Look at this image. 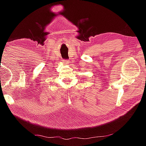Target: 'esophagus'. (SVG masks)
Listing matches in <instances>:
<instances>
[{
  "mask_svg": "<svg viewBox=\"0 0 146 146\" xmlns=\"http://www.w3.org/2000/svg\"><path fill=\"white\" fill-rule=\"evenodd\" d=\"M64 63H65V64H69V63H70V61H69L68 60H64Z\"/></svg>",
  "mask_w": 146,
  "mask_h": 146,
  "instance_id": "obj_1",
  "label": "esophagus"
}]
</instances>
